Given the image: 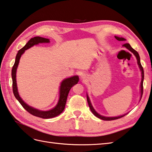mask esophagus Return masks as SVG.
Masks as SVG:
<instances>
[{
  "instance_id": "1",
  "label": "esophagus",
  "mask_w": 152,
  "mask_h": 152,
  "mask_svg": "<svg viewBox=\"0 0 152 152\" xmlns=\"http://www.w3.org/2000/svg\"><path fill=\"white\" fill-rule=\"evenodd\" d=\"M82 78H83V76H82Z\"/></svg>"
}]
</instances>
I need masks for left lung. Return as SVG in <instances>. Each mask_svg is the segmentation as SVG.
Masks as SVG:
<instances>
[{
	"instance_id": "left-lung-1",
	"label": "left lung",
	"mask_w": 152,
	"mask_h": 152,
	"mask_svg": "<svg viewBox=\"0 0 152 152\" xmlns=\"http://www.w3.org/2000/svg\"><path fill=\"white\" fill-rule=\"evenodd\" d=\"M115 39H117L119 41H124V40H125V39L124 38H122V37H116L115 36ZM123 46L125 47L127 49H128L130 51H131L132 53H133L135 57H136L137 59V63L138 64V66H139V68H140V70L141 71V74H142V80H141V83H140V93H141V96H140V99L142 98V94H143V81H144V69H143V67L141 65V63H140V56H139V54H138V53L137 52V51L136 50H134L133 48H132L129 44H125L123 45ZM87 100H88V104H89V108L90 110H91V111L92 112V113L93 114H94L96 117L99 118V119H102V120H104V121H111V120H114V119H119V118H121L122 117H124V116H125L126 114L125 115H120V116H118V117H105V116H102L101 115L99 114L97 112H96L95 109L93 108V106L91 104V102H90V100H89V98L88 95H87Z\"/></svg>"
}]
</instances>
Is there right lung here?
Instances as JSON below:
<instances>
[{
  "instance_id": "right-lung-1",
  "label": "right lung",
  "mask_w": 152,
  "mask_h": 152,
  "mask_svg": "<svg viewBox=\"0 0 152 152\" xmlns=\"http://www.w3.org/2000/svg\"><path fill=\"white\" fill-rule=\"evenodd\" d=\"M50 40L48 38H42L40 37H35L32 38L28 41V42L25 44V46L22 48L21 50L18 51V52L16 55L15 61L14 66L12 69V88H13V93L16 99L19 102L21 106L23 107L26 110L30 113L31 114L34 116H37L38 118H44V119H49L56 117V116L59 115L61 113H62L64 110V107H65L66 99L68 95L70 89L72 88V87L74 85H76L79 81V78L78 76H74L70 78H68L63 80V82L61 83L60 89H59V99L57 105L55 106L53 108L48 111H42L39 110L34 108L33 107L28 106L27 104L20 97L19 95L17 87V82H16V70L18 66V64L19 62V59L23 54L25 50H28V48H31L34 45L38 44L39 43H49Z\"/></svg>"
}]
</instances>
